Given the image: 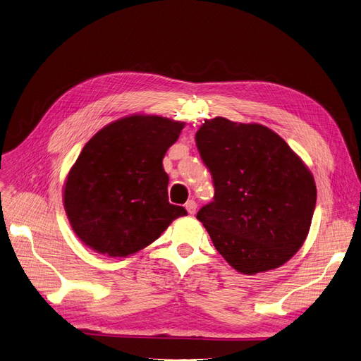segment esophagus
Instances as JSON below:
<instances>
[{
    "instance_id": "obj_1",
    "label": "esophagus",
    "mask_w": 361,
    "mask_h": 361,
    "mask_svg": "<svg viewBox=\"0 0 361 361\" xmlns=\"http://www.w3.org/2000/svg\"><path fill=\"white\" fill-rule=\"evenodd\" d=\"M184 207H185L187 212H189L190 215H193V214L196 212V208H197V205H196V202H195V200H187Z\"/></svg>"
}]
</instances>
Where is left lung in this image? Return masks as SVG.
<instances>
[{"instance_id":"obj_1","label":"left lung","mask_w":361,"mask_h":361,"mask_svg":"<svg viewBox=\"0 0 361 361\" xmlns=\"http://www.w3.org/2000/svg\"><path fill=\"white\" fill-rule=\"evenodd\" d=\"M195 138L215 189L196 216L215 249L243 274L283 265L302 246L314 214L317 190L310 169L259 123L216 116Z\"/></svg>"}]
</instances>
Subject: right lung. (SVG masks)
I'll use <instances>...</instances> for the list:
<instances>
[{
    "label": "right lung",
    "mask_w": 361,
    "mask_h": 361,
    "mask_svg": "<svg viewBox=\"0 0 361 361\" xmlns=\"http://www.w3.org/2000/svg\"><path fill=\"white\" fill-rule=\"evenodd\" d=\"M183 122L133 115L109 123L84 146L65 184L69 223L88 247L125 258L187 215L168 202L162 159Z\"/></svg>",
    "instance_id": "obj_1"
}]
</instances>
